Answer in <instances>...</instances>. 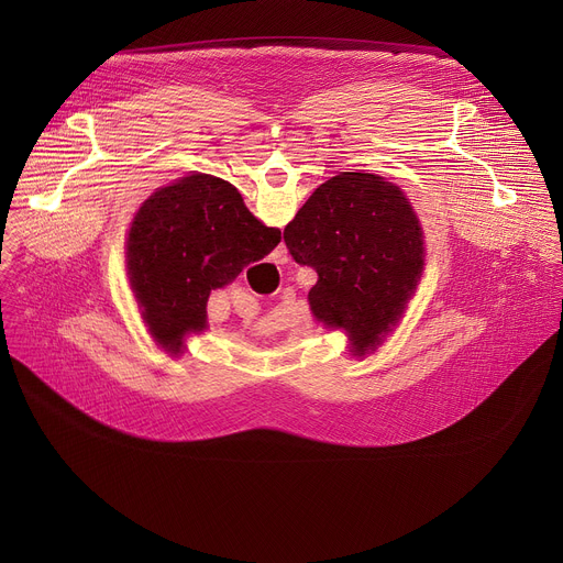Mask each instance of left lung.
I'll return each instance as SVG.
<instances>
[{
	"label": "left lung",
	"mask_w": 563,
	"mask_h": 563,
	"mask_svg": "<svg viewBox=\"0 0 563 563\" xmlns=\"http://www.w3.org/2000/svg\"><path fill=\"white\" fill-rule=\"evenodd\" d=\"M298 265L316 269L313 316L343 328L354 354L383 343L398 323L423 272V231L396 185L345 172L320 185L285 227Z\"/></svg>",
	"instance_id": "obj_1"
}]
</instances>
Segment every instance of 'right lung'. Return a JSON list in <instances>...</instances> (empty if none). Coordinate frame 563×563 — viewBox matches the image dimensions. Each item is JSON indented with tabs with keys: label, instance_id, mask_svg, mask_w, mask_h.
I'll return each mask as SVG.
<instances>
[{
	"label": "right lung",
	"instance_id": "1",
	"mask_svg": "<svg viewBox=\"0 0 563 563\" xmlns=\"http://www.w3.org/2000/svg\"><path fill=\"white\" fill-rule=\"evenodd\" d=\"M280 243V229L252 216L238 189L194 174L157 189L135 213L126 267L153 339L167 352L207 328L211 289L231 283Z\"/></svg>",
	"mask_w": 563,
	"mask_h": 563
}]
</instances>
